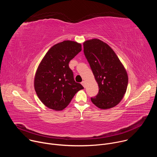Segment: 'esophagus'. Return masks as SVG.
Wrapping results in <instances>:
<instances>
[{"mask_svg":"<svg viewBox=\"0 0 157 157\" xmlns=\"http://www.w3.org/2000/svg\"><path fill=\"white\" fill-rule=\"evenodd\" d=\"M81 84L83 86V87H85V86H86V82H85L84 81H82V82H81Z\"/></svg>","mask_w":157,"mask_h":157,"instance_id":"esophagus-1","label":"esophagus"}]
</instances>
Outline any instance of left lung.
<instances>
[{
  "label": "left lung",
  "instance_id": "obj_1",
  "mask_svg": "<svg viewBox=\"0 0 157 157\" xmlns=\"http://www.w3.org/2000/svg\"><path fill=\"white\" fill-rule=\"evenodd\" d=\"M83 47L99 86L98 94L91 98L92 102L102 109L115 107L127 90L128 76L124 66L114 50L99 39L84 41Z\"/></svg>",
  "mask_w": 157,
  "mask_h": 157
}]
</instances>
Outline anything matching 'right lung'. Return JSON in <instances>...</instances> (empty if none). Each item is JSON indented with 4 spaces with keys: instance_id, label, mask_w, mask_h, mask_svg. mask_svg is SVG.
<instances>
[{
    "instance_id": "1",
    "label": "right lung",
    "mask_w": 157,
    "mask_h": 157,
    "mask_svg": "<svg viewBox=\"0 0 157 157\" xmlns=\"http://www.w3.org/2000/svg\"><path fill=\"white\" fill-rule=\"evenodd\" d=\"M81 44L66 40L53 45L44 55L35 73L34 87L42 103L51 109L61 110L76 93L84 89L75 82L70 61L81 51Z\"/></svg>"
}]
</instances>
